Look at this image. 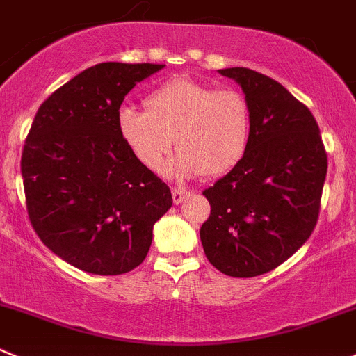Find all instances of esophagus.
<instances>
[{
	"label": "esophagus",
	"instance_id": "34e87169",
	"mask_svg": "<svg viewBox=\"0 0 356 356\" xmlns=\"http://www.w3.org/2000/svg\"><path fill=\"white\" fill-rule=\"evenodd\" d=\"M188 189H182V188H172V198H174V203L175 205H179V203H182V200L188 196Z\"/></svg>",
	"mask_w": 356,
	"mask_h": 356
}]
</instances>
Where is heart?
I'll return each mask as SVG.
<instances>
[{"instance_id": "obj_1", "label": "heart", "mask_w": 356, "mask_h": 356, "mask_svg": "<svg viewBox=\"0 0 356 356\" xmlns=\"http://www.w3.org/2000/svg\"><path fill=\"white\" fill-rule=\"evenodd\" d=\"M144 109L118 111V134L139 163L160 172L175 146L172 172L181 177L229 172L243 158L250 137V113L240 92L213 88L191 78L161 83L144 97Z\"/></svg>"}]
</instances>
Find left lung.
Masks as SVG:
<instances>
[{
    "label": "left lung",
    "mask_w": 356,
    "mask_h": 356,
    "mask_svg": "<svg viewBox=\"0 0 356 356\" xmlns=\"http://www.w3.org/2000/svg\"><path fill=\"white\" fill-rule=\"evenodd\" d=\"M219 72L243 90L250 137L233 170L203 191L210 216L200 238L220 273L259 277L287 261L315 229L327 153L315 116L285 86L247 67Z\"/></svg>",
    "instance_id": "left-lung-1"
}]
</instances>
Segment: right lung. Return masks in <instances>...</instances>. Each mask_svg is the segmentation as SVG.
<instances>
[{
	"label": "right lung",
	"instance_id": "1",
	"mask_svg": "<svg viewBox=\"0 0 356 356\" xmlns=\"http://www.w3.org/2000/svg\"><path fill=\"white\" fill-rule=\"evenodd\" d=\"M163 64L102 62L38 109L20 170L40 240L78 270L123 275L146 259L153 226L172 207L168 186L118 134L125 95Z\"/></svg>",
	"mask_w": 356,
	"mask_h": 356
}]
</instances>
